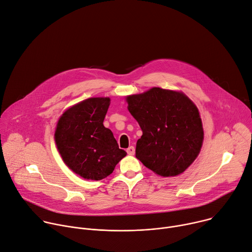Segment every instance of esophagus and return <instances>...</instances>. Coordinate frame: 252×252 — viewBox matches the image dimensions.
<instances>
[{"label": "esophagus", "mask_w": 252, "mask_h": 252, "mask_svg": "<svg viewBox=\"0 0 252 252\" xmlns=\"http://www.w3.org/2000/svg\"><path fill=\"white\" fill-rule=\"evenodd\" d=\"M127 153H128L129 155H134V153H135V148H134L133 146H130V147L127 149Z\"/></svg>", "instance_id": "obj_1"}]
</instances>
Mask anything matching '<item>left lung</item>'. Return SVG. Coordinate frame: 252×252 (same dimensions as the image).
<instances>
[{"label":"left lung","mask_w":252,"mask_h":252,"mask_svg":"<svg viewBox=\"0 0 252 252\" xmlns=\"http://www.w3.org/2000/svg\"><path fill=\"white\" fill-rule=\"evenodd\" d=\"M126 101L143 132L136 144V158L163 177L184 172L203 143L197 107L182 92L157 87L127 96Z\"/></svg>","instance_id":"obj_1"}]
</instances>
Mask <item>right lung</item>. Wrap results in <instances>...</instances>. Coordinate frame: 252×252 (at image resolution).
<instances>
[{
    "label": "right lung",
    "instance_id": "1",
    "mask_svg": "<svg viewBox=\"0 0 252 252\" xmlns=\"http://www.w3.org/2000/svg\"><path fill=\"white\" fill-rule=\"evenodd\" d=\"M109 98H89L64 112L55 131V142L69 168L85 179L101 180L113 172L127 153L103 125Z\"/></svg>",
    "mask_w": 252,
    "mask_h": 252
}]
</instances>
